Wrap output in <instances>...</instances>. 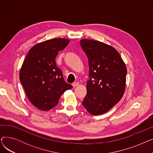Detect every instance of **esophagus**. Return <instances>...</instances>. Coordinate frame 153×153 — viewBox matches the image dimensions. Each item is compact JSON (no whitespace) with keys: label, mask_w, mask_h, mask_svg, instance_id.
I'll return each instance as SVG.
<instances>
[{"label":"esophagus","mask_w":153,"mask_h":153,"mask_svg":"<svg viewBox=\"0 0 153 153\" xmlns=\"http://www.w3.org/2000/svg\"><path fill=\"white\" fill-rule=\"evenodd\" d=\"M79 82H74L73 84H72V86H73L74 87H76V86H77V85H79Z\"/></svg>","instance_id":"34e87169"}]
</instances>
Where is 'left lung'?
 Returning <instances> with one entry per match:
<instances>
[{
  "mask_svg": "<svg viewBox=\"0 0 153 153\" xmlns=\"http://www.w3.org/2000/svg\"><path fill=\"white\" fill-rule=\"evenodd\" d=\"M80 43L89 60L90 78L82 105L93 115L105 114L124 94L126 65L118 52L108 45L88 39Z\"/></svg>",
  "mask_w": 153,
  "mask_h": 153,
  "instance_id": "obj_1",
  "label": "left lung"
}]
</instances>
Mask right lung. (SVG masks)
<instances>
[{
	"instance_id": "right-lung-1",
	"label": "right lung",
	"mask_w": 153,
	"mask_h": 153,
	"mask_svg": "<svg viewBox=\"0 0 153 153\" xmlns=\"http://www.w3.org/2000/svg\"><path fill=\"white\" fill-rule=\"evenodd\" d=\"M70 40L53 38L32 47L24 59L20 80L29 100L37 108L48 111L58 103L61 95L72 86L65 82L55 59Z\"/></svg>"
}]
</instances>
